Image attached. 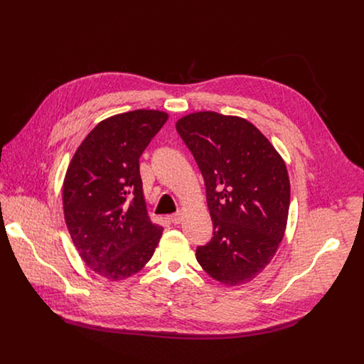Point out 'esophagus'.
<instances>
[{
    "label": "esophagus",
    "instance_id": "obj_1",
    "mask_svg": "<svg viewBox=\"0 0 364 364\" xmlns=\"http://www.w3.org/2000/svg\"><path fill=\"white\" fill-rule=\"evenodd\" d=\"M181 213H176V215H171L168 219L171 220V223H174V225H178L180 222H181Z\"/></svg>",
    "mask_w": 364,
    "mask_h": 364
}]
</instances>
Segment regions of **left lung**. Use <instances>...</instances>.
I'll return each instance as SVG.
<instances>
[{
  "label": "left lung",
  "mask_w": 364,
  "mask_h": 364,
  "mask_svg": "<svg viewBox=\"0 0 364 364\" xmlns=\"http://www.w3.org/2000/svg\"><path fill=\"white\" fill-rule=\"evenodd\" d=\"M205 186L213 237L196 249L216 281L240 285L261 274L284 237L291 187L268 138L239 117L190 114L176 124Z\"/></svg>",
  "instance_id": "1"
}]
</instances>
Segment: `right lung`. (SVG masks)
I'll list each match as a JSON object with an SVG mask.
<instances>
[{
    "label": "right lung",
    "mask_w": 364,
    "mask_h": 364,
    "mask_svg": "<svg viewBox=\"0 0 364 364\" xmlns=\"http://www.w3.org/2000/svg\"><path fill=\"white\" fill-rule=\"evenodd\" d=\"M167 119L146 109L111 117L89 132L69 164L65 220L83 262L107 279L141 271L163 235L146 213L139 157Z\"/></svg>",
    "instance_id": "add662e5"
}]
</instances>
